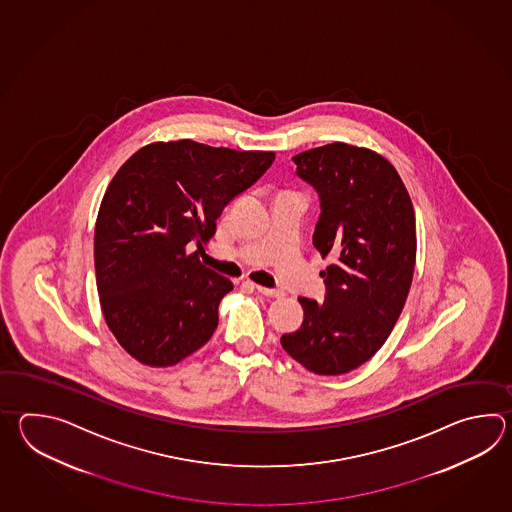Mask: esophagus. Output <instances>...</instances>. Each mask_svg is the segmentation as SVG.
Segmentation results:
<instances>
[{"mask_svg":"<svg viewBox=\"0 0 512 512\" xmlns=\"http://www.w3.org/2000/svg\"><path fill=\"white\" fill-rule=\"evenodd\" d=\"M256 287V291L261 294H265V296H272V298H282L285 296L282 289H269V287H263V285H254Z\"/></svg>","mask_w":512,"mask_h":512,"instance_id":"34e87169","label":"esophagus"}]
</instances>
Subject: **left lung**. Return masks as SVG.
Here are the masks:
<instances>
[{"label":"left lung","mask_w":512,"mask_h":512,"mask_svg":"<svg viewBox=\"0 0 512 512\" xmlns=\"http://www.w3.org/2000/svg\"><path fill=\"white\" fill-rule=\"evenodd\" d=\"M320 197L313 245L333 263L320 272L326 300L300 296L304 322L282 348L305 370L342 375L370 360L403 311L415 267L412 199L388 159L333 142L293 157Z\"/></svg>","instance_id":"left-lung-1"}]
</instances>
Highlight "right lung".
I'll return each mask as SVG.
<instances>
[{"label": "right lung", "instance_id": "1", "mask_svg": "<svg viewBox=\"0 0 512 512\" xmlns=\"http://www.w3.org/2000/svg\"><path fill=\"white\" fill-rule=\"evenodd\" d=\"M272 161L274 152L183 139L152 142L120 166L98 208L95 272L104 320L133 359L174 366L214 335L232 282L199 252L223 208Z\"/></svg>", "mask_w": 512, "mask_h": 512}]
</instances>
